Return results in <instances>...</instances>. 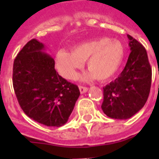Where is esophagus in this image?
I'll list each match as a JSON object with an SVG mask.
<instances>
[{
	"instance_id": "1",
	"label": "esophagus",
	"mask_w": 159,
	"mask_h": 159,
	"mask_svg": "<svg viewBox=\"0 0 159 159\" xmlns=\"http://www.w3.org/2000/svg\"><path fill=\"white\" fill-rule=\"evenodd\" d=\"M79 90H80V92H81L82 94H83V93H85V92H87V90H88V88H87V87H83V86H79Z\"/></svg>"
}]
</instances>
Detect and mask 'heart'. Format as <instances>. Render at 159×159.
<instances>
[{
    "label": "heart",
    "instance_id": "heart-1",
    "mask_svg": "<svg viewBox=\"0 0 159 159\" xmlns=\"http://www.w3.org/2000/svg\"><path fill=\"white\" fill-rule=\"evenodd\" d=\"M125 57V47L121 42L102 37L72 47L71 52L57 51L55 64L62 77L74 79L77 70L86 61L89 72L82 75V80L96 77L98 81H106L118 71Z\"/></svg>",
    "mask_w": 159,
    "mask_h": 159
}]
</instances>
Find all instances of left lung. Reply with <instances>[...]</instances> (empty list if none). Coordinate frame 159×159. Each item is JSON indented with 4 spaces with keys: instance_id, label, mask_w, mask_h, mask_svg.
Here are the masks:
<instances>
[{
    "instance_id": "obj_1",
    "label": "left lung",
    "mask_w": 159,
    "mask_h": 159,
    "mask_svg": "<svg viewBox=\"0 0 159 159\" xmlns=\"http://www.w3.org/2000/svg\"><path fill=\"white\" fill-rule=\"evenodd\" d=\"M130 53L125 67L114 82L103 87L102 109L112 119L126 120L143 108L148 100L152 82V68L145 48L127 35Z\"/></svg>"
}]
</instances>
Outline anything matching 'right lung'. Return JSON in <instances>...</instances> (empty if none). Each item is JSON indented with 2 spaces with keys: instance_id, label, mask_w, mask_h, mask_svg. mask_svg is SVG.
Wrapping results in <instances>:
<instances>
[{
  "instance_id": "add662e5",
  "label": "right lung",
  "mask_w": 159,
  "mask_h": 159,
  "mask_svg": "<svg viewBox=\"0 0 159 159\" xmlns=\"http://www.w3.org/2000/svg\"><path fill=\"white\" fill-rule=\"evenodd\" d=\"M44 48L33 39L20 51L14 61L13 87L25 115L46 126L60 127L69 118L80 91L58 75Z\"/></svg>"
}]
</instances>
